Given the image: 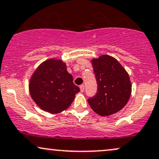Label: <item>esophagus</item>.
<instances>
[{"label":"esophagus","mask_w":159,"mask_h":159,"mask_svg":"<svg viewBox=\"0 0 159 159\" xmlns=\"http://www.w3.org/2000/svg\"><path fill=\"white\" fill-rule=\"evenodd\" d=\"M80 89H81V92H82V93H83V92L84 91V85L80 86Z\"/></svg>","instance_id":"esophagus-1"}]
</instances>
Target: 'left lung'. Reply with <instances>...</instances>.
<instances>
[{
    "label": "left lung",
    "mask_w": 159,
    "mask_h": 159,
    "mask_svg": "<svg viewBox=\"0 0 159 159\" xmlns=\"http://www.w3.org/2000/svg\"><path fill=\"white\" fill-rule=\"evenodd\" d=\"M98 89L88 103L101 116L118 112L127 104L131 95L129 75L118 61L107 55L92 60Z\"/></svg>",
    "instance_id": "1"
}]
</instances>
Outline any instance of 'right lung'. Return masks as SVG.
Returning <instances> with one entry per match:
<instances>
[{"instance_id": "add662e5", "label": "right lung", "mask_w": 159, "mask_h": 159, "mask_svg": "<svg viewBox=\"0 0 159 159\" xmlns=\"http://www.w3.org/2000/svg\"><path fill=\"white\" fill-rule=\"evenodd\" d=\"M30 93L35 104L52 114L67 109L75 99L79 87L74 84L65 63L49 59L40 64L30 81Z\"/></svg>"}]
</instances>
